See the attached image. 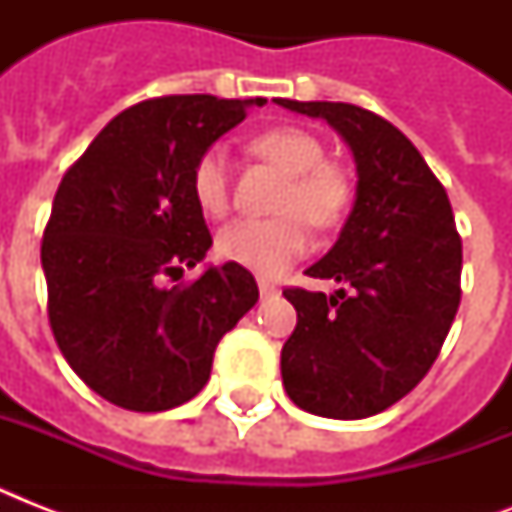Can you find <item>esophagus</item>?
I'll return each instance as SVG.
<instances>
[{"instance_id": "esophagus-1", "label": "esophagus", "mask_w": 512, "mask_h": 512, "mask_svg": "<svg viewBox=\"0 0 512 512\" xmlns=\"http://www.w3.org/2000/svg\"><path fill=\"white\" fill-rule=\"evenodd\" d=\"M257 289H260V295L263 297H268V295H276V284H273L271 279H265V276H260V279H257Z\"/></svg>"}]
</instances>
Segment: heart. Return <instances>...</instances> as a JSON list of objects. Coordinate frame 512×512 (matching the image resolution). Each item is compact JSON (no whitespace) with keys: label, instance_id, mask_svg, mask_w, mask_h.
Returning a JSON list of instances; mask_svg holds the SVG:
<instances>
[{"label":"heart","instance_id":"obj_1","mask_svg":"<svg viewBox=\"0 0 512 512\" xmlns=\"http://www.w3.org/2000/svg\"><path fill=\"white\" fill-rule=\"evenodd\" d=\"M252 151L289 175L281 217H239L217 233V255L257 273H279L308 249V225L332 228L353 201V183L327 148L303 127H273L252 140ZM191 193L204 215L220 217L231 201V172L223 148L209 146L191 167Z\"/></svg>","mask_w":512,"mask_h":512}]
</instances>
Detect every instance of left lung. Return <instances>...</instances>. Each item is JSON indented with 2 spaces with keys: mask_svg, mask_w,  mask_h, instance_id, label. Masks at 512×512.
Wrapping results in <instances>:
<instances>
[{
  "mask_svg": "<svg viewBox=\"0 0 512 512\" xmlns=\"http://www.w3.org/2000/svg\"><path fill=\"white\" fill-rule=\"evenodd\" d=\"M327 119L356 156V204L337 244L308 268L335 295L287 287L297 327L281 348V380L300 409L361 420L388 409L428 374L460 308L462 239L433 170L404 132L374 111L287 100Z\"/></svg>",
  "mask_w": 512,
  "mask_h": 512,
  "instance_id": "8db88e82",
  "label": "left lung"
}]
</instances>
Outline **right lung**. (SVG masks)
I'll return each instance as SVG.
<instances>
[{"mask_svg": "<svg viewBox=\"0 0 512 512\" xmlns=\"http://www.w3.org/2000/svg\"><path fill=\"white\" fill-rule=\"evenodd\" d=\"M265 98L167 95L130 106L63 175L44 225L47 316L60 353L98 396L164 412L209 380L217 342L257 303L236 263L164 287L212 247L191 167Z\"/></svg>", "mask_w": 512, "mask_h": 512, "instance_id": "obj_1", "label": "right lung"}]
</instances>
